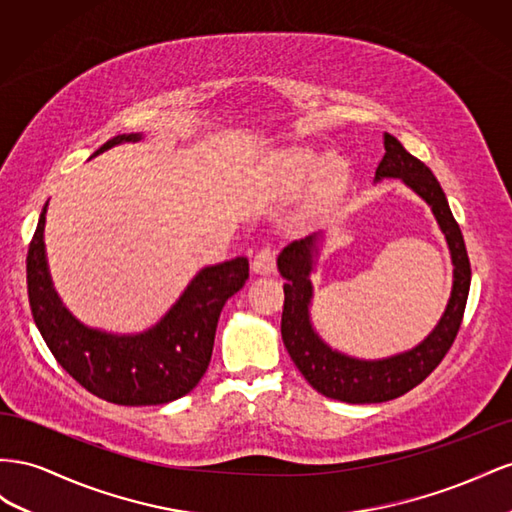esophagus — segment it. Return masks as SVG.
<instances>
[{"label":"esophagus","mask_w":512,"mask_h":512,"mask_svg":"<svg viewBox=\"0 0 512 512\" xmlns=\"http://www.w3.org/2000/svg\"><path fill=\"white\" fill-rule=\"evenodd\" d=\"M251 268L255 274H272L276 268V251L268 244V246H261L259 251L255 253L253 261H251Z\"/></svg>","instance_id":"esophagus-1"}]
</instances>
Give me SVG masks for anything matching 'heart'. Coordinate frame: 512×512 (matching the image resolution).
Masks as SVG:
<instances>
[{"label":"heart","mask_w":512,"mask_h":512,"mask_svg":"<svg viewBox=\"0 0 512 512\" xmlns=\"http://www.w3.org/2000/svg\"><path fill=\"white\" fill-rule=\"evenodd\" d=\"M317 174L315 197L317 201L337 199L347 182V163L341 156H321L311 148H294L279 158L281 182L289 188H296Z\"/></svg>","instance_id":"b5f03b06"}]
</instances>
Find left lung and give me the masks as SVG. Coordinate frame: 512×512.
Masks as SVG:
<instances>
[{"label":"left lung","mask_w":512,"mask_h":512,"mask_svg":"<svg viewBox=\"0 0 512 512\" xmlns=\"http://www.w3.org/2000/svg\"><path fill=\"white\" fill-rule=\"evenodd\" d=\"M384 148L386 154L382 163L377 165L375 178H401L429 203L450 246L452 264H455V283H452V296L442 321L416 349L377 362L354 360L332 352L328 345L319 341L311 328L309 272L311 253L315 251V236L296 240L283 248V253L279 255V270L287 279L283 285V343L306 382L324 397L345 403L390 401L425 382L457 339L472 281L470 257H467L463 233L448 208L440 182L435 180V175L422 160L403 148L397 137L386 133Z\"/></svg>","instance_id":"obj_1"}]
</instances>
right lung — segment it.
I'll return each mask as SVG.
<instances>
[{
	"mask_svg": "<svg viewBox=\"0 0 512 512\" xmlns=\"http://www.w3.org/2000/svg\"><path fill=\"white\" fill-rule=\"evenodd\" d=\"M137 139L118 135L94 156ZM45 214L47 203L27 248V298L57 364L87 392L115 405H160L191 392L210 364L225 302L248 281V259L203 268L156 328L137 337H111L81 326L55 296L42 242Z\"/></svg>",
	"mask_w": 512,
	"mask_h": 512,
	"instance_id": "add662e5",
	"label": "right lung"
}]
</instances>
